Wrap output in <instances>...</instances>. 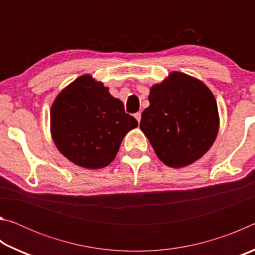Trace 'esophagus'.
<instances>
[{
    "label": "esophagus",
    "mask_w": 255,
    "mask_h": 255,
    "mask_svg": "<svg viewBox=\"0 0 255 255\" xmlns=\"http://www.w3.org/2000/svg\"><path fill=\"white\" fill-rule=\"evenodd\" d=\"M135 118H136V120L138 122V124L140 123V119H141V115L139 114V112H137V114H135Z\"/></svg>",
    "instance_id": "obj_1"
}]
</instances>
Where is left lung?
Masks as SVG:
<instances>
[{
  "mask_svg": "<svg viewBox=\"0 0 255 255\" xmlns=\"http://www.w3.org/2000/svg\"><path fill=\"white\" fill-rule=\"evenodd\" d=\"M148 101L139 127L165 165L188 166L208 152L218 135L219 115L204 82L171 72L150 88Z\"/></svg>",
  "mask_w": 255,
  "mask_h": 255,
  "instance_id": "8db88e82",
  "label": "left lung"
}]
</instances>
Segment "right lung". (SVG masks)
<instances>
[{
  "instance_id": "obj_1",
  "label": "right lung",
  "mask_w": 255,
  "mask_h": 255,
  "mask_svg": "<svg viewBox=\"0 0 255 255\" xmlns=\"http://www.w3.org/2000/svg\"><path fill=\"white\" fill-rule=\"evenodd\" d=\"M137 120L92 75L77 77L58 93L50 109V132L67 159L88 170L109 165Z\"/></svg>"
}]
</instances>
